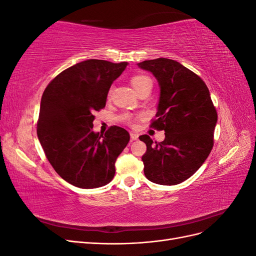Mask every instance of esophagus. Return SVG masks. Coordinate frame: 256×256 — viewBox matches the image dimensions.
Here are the masks:
<instances>
[{
	"instance_id": "esophagus-1",
	"label": "esophagus",
	"mask_w": 256,
	"mask_h": 256,
	"mask_svg": "<svg viewBox=\"0 0 256 256\" xmlns=\"http://www.w3.org/2000/svg\"><path fill=\"white\" fill-rule=\"evenodd\" d=\"M138 134H136V132H130V138H131V141L138 140Z\"/></svg>"
}]
</instances>
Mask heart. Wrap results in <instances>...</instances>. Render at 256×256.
Instances as JSON below:
<instances>
[{
    "label": "heart",
    "mask_w": 256,
    "mask_h": 256,
    "mask_svg": "<svg viewBox=\"0 0 256 256\" xmlns=\"http://www.w3.org/2000/svg\"><path fill=\"white\" fill-rule=\"evenodd\" d=\"M130 83L134 86V88L136 90H138V88H141L142 86H144V85H146V84H152V80H150V76H147L136 74V76H132V78H131ZM125 120H128V122H131V118H129V116H126Z\"/></svg>",
    "instance_id": "1"
}]
</instances>
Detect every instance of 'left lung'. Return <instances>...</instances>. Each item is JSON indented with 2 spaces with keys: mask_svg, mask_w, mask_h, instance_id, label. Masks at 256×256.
Returning a JSON list of instances; mask_svg holds the SVG:
<instances>
[{
  "mask_svg": "<svg viewBox=\"0 0 256 256\" xmlns=\"http://www.w3.org/2000/svg\"><path fill=\"white\" fill-rule=\"evenodd\" d=\"M138 65L159 82L158 111L150 127L166 132L160 143L147 134L138 138L147 147L142 156L144 174L154 184H178L194 174L210 154L218 114L205 82L180 63L160 58Z\"/></svg>",
  "mask_w": 256,
  "mask_h": 256,
  "instance_id": "1",
  "label": "left lung"
}]
</instances>
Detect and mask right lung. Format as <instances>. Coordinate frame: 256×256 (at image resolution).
Segmentation results:
<instances>
[{
  "mask_svg": "<svg viewBox=\"0 0 256 256\" xmlns=\"http://www.w3.org/2000/svg\"><path fill=\"white\" fill-rule=\"evenodd\" d=\"M127 62L88 60L58 74L46 88L37 136L56 172L76 187L92 189L109 184L115 161L129 142V132L111 126L92 131L94 113L106 106L108 92Z\"/></svg>",
  "mask_w": 256,
  "mask_h": 256,
  "instance_id": "right-lung-1",
  "label": "right lung"
}]
</instances>
